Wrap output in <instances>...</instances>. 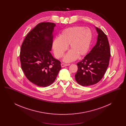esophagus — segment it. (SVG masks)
Segmentation results:
<instances>
[{
    "instance_id": "1",
    "label": "esophagus",
    "mask_w": 126,
    "mask_h": 126,
    "mask_svg": "<svg viewBox=\"0 0 126 126\" xmlns=\"http://www.w3.org/2000/svg\"><path fill=\"white\" fill-rule=\"evenodd\" d=\"M70 64H64V63H62L61 64V67H65V66H69Z\"/></svg>"
}]
</instances>
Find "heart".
Segmentation results:
<instances>
[{
	"label": "heart",
	"instance_id": "heart-1",
	"mask_svg": "<svg viewBox=\"0 0 126 126\" xmlns=\"http://www.w3.org/2000/svg\"><path fill=\"white\" fill-rule=\"evenodd\" d=\"M92 40L91 31L83 27L75 26L66 28L61 33L59 38L54 40L52 49L57 59L62 58L67 49H70L65 56L63 60L70 62L81 58L88 53Z\"/></svg>",
	"mask_w": 126,
	"mask_h": 126
}]
</instances>
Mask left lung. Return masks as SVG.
I'll return each mask as SVG.
<instances>
[{
    "label": "left lung",
    "instance_id": "8db88e82",
    "mask_svg": "<svg viewBox=\"0 0 126 126\" xmlns=\"http://www.w3.org/2000/svg\"><path fill=\"white\" fill-rule=\"evenodd\" d=\"M95 28L98 34L95 45L77 64L78 70L75 79L82 86L98 83L104 75L109 64L110 51L108 38L102 30Z\"/></svg>",
    "mask_w": 126,
    "mask_h": 126
}]
</instances>
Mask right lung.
<instances>
[{
    "label": "right lung",
    "instance_id": "right-lung-1",
    "mask_svg": "<svg viewBox=\"0 0 126 126\" xmlns=\"http://www.w3.org/2000/svg\"><path fill=\"white\" fill-rule=\"evenodd\" d=\"M56 24L42 22L25 37L20 53L21 68L31 82L41 87L52 84L60 71V62L50 53Z\"/></svg>",
    "mask_w": 126,
    "mask_h": 126
}]
</instances>
